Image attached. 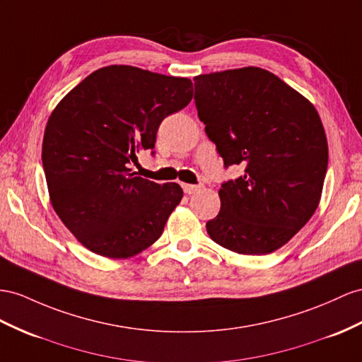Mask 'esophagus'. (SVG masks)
Masks as SVG:
<instances>
[{
    "instance_id": "34e87169",
    "label": "esophagus",
    "mask_w": 362,
    "mask_h": 362,
    "mask_svg": "<svg viewBox=\"0 0 362 362\" xmlns=\"http://www.w3.org/2000/svg\"><path fill=\"white\" fill-rule=\"evenodd\" d=\"M200 188H202L200 185H188V183H185V185H183V191H185V194H189V196H191V194H196Z\"/></svg>"
}]
</instances>
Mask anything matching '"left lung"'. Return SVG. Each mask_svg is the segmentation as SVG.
I'll return each instance as SVG.
<instances>
[{
	"instance_id": "obj_1",
	"label": "left lung",
	"mask_w": 362,
	"mask_h": 362,
	"mask_svg": "<svg viewBox=\"0 0 362 362\" xmlns=\"http://www.w3.org/2000/svg\"><path fill=\"white\" fill-rule=\"evenodd\" d=\"M199 119L228 168L220 212L206 223L220 246L264 255L286 245L318 208L329 146L318 111L274 73L243 67L194 78Z\"/></svg>"
}]
</instances>
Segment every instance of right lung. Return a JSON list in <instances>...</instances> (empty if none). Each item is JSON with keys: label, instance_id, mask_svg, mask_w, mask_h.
Masks as SVG:
<instances>
[{"label": "right lung", "instance_id": "1", "mask_svg": "<svg viewBox=\"0 0 362 362\" xmlns=\"http://www.w3.org/2000/svg\"><path fill=\"white\" fill-rule=\"evenodd\" d=\"M191 99L188 78L108 66L52 111L42 141L50 202L91 252L128 258L162 235L183 191L177 183L139 177L128 166L137 153L153 150L162 120Z\"/></svg>", "mask_w": 362, "mask_h": 362}]
</instances>
